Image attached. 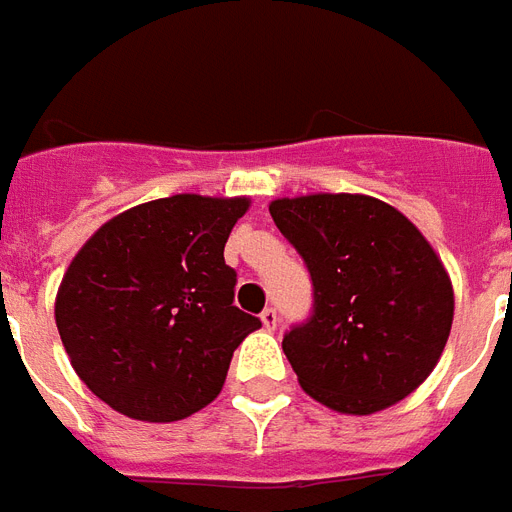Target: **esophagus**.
<instances>
[{
	"instance_id": "esophagus-1",
	"label": "esophagus",
	"mask_w": 512,
	"mask_h": 512,
	"mask_svg": "<svg viewBox=\"0 0 512 512\" xmlns=\"http://www.w3.org/2000/svg\"><path fill=\"white\" fill-rule=\"evenodd\" d=\"M260 321H263L265 329H276L279 327V313H276V308H265L263 313H260Z\"/></svg>"
}]
</instances>
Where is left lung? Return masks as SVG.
I'll return each mask as SVG.
<instances>
[{
  "label": "left lung",
  "mask_w": 512,
  "mask_h": 512,
  "mask_svg": "<svg viewBox=\"0 0 512 512\" xmlns=\"http://www.w3.org/2000/svg\"><path fill=\"white\" fill-rule=\"evenodd\" d=\"M268 209L313 281V316L281 342L300 388L358 417L420 388L454 319L452 279L420 228L364 193H308Z\"/></svg>",
  "instance_id": "1"
}]
</instances>
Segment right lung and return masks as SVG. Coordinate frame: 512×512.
Returning <instances> with one entry per match:
<instances>
[{"label":"right lung","mask_w":512,"mask_h":512,"mask_svg":"<svg viewBox=\"0 0 512 512\" xmlns=\"http://www.w3.org/2000/svg\"><path fill=\"white\" fill-rule=\"evenodd\" d=\"M247 196L175 193L103 223L55 297L68 361L119 414L175 422L212 404L260 319L233 305L223 249Z\"/></svg>","instance_id":"right-lung-1"}]
</instances>
